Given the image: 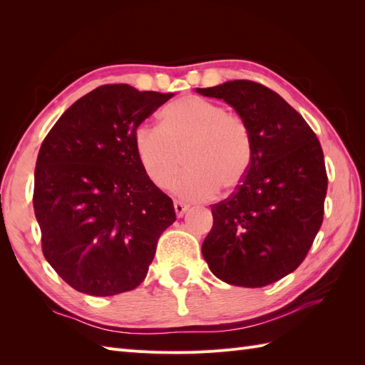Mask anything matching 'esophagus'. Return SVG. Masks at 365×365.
<instances>
[{"instance_id":"esophagus-1","label":"esophagus","mask_w":365,"mask_h":365,"mask_svg":"<svg viewBox=\"0 0 365 365\" xmlns=\"http://www.w3.org/2000/svg\"><path fill=\"white\" fill-rule=\"evenodd\" d=\"M173 206H175V212L178 217H182L185 214V210H187V207H189L187 205L182 203V201H178V200H175Z\"/></svg>"}]
</instances>
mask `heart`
<instances>
[{
	"instance_id": "obj_1",
	"label": "heart",
	"mask_w": 365,
	"mask_h": 365,
	"mask_svg": "<svg viewBox=\"0 0 365 365\" xmlns=\"http://www.w3.org/2000/svg\"><path fill=\"white\" fill-rule=\"evenodd\" d=\"M134 151L148 180L168 189L184 162L187 170L173 190L185 200H207L236 190L247 178L255 156V137L248 121L217 103L189 95L170 103L160 126L140 125Z\"/></svg>"
}]
</instances>
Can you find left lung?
Instances as JSON below:
<instances>
[{
  "instance_id": "1",
  "label": "left lung",
  "mask_w": 365,
  "mask_h": 365,
  "mask_svg": "<svg viewBox=\"0 0 365 365\" xmlns=\"http://www.w3.org/2000/svg\"><path fill=\"white\" fill-rule=\"evenodd\" d=\"M197 92L223 100L253 131L255 156L236 192L212 205L203 257L218 279L264 287L304 261L323 222L328 176L317 135L269 87L247 79Z\"/></svg>"
}]
</instances>
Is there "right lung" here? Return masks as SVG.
<instances>
[{"instance_id":"obj_1","label":"right lung","mask_w":365,"mask_h":365,"mask_svg":"<svg viewBox=\"0 0 365 365\" xmlns=\"http://www.w3.org/2000/svg\"><path fill=\"white\" fill-rule=\"evenodd\" d=\"M172 96L100 86L63 112L40 147L32 203L42 251L78 292L135 289L176 220L172 198L148 180L134 151L135 129Z\"/></svg>"}]
</instances>
